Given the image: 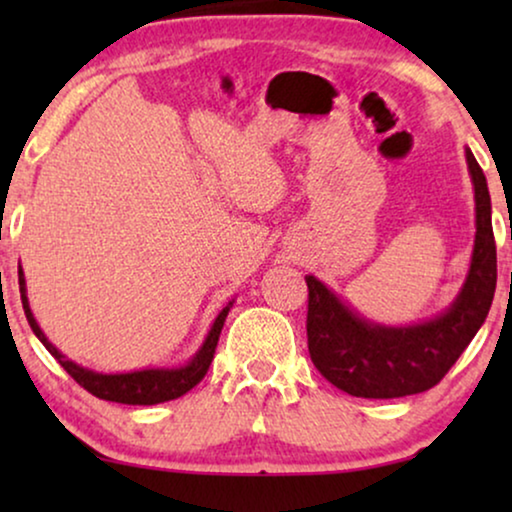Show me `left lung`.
<instances>
[{"label":"left lung","mask_w":512,"mask_h":512,"mask_svg":"<svg viewBox=\"0 0 512 512\" xmlns=\"http://www.w3.org/2000/svg\"><path fill=\"white\" fill-rule=\"evenodd\" d=\"M466 163L475 191V242L464 286L445 312L410 326L375 324L317 277H305L312 363L349 396L401 398L436 387L485 324L496 289L492 200L468 146Z\"/></svg>","instance_id":"1"}]
</instances>
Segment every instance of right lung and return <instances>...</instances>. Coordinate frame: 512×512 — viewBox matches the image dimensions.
Segmentation results:
<instances>
[{"mask_svg": "<svg viewBox=\"0 0 512 512\" xmlns=\"http://www.w3.org/2000/svg\"><path fill=\"white\" fill-rule=\"evenodd\" d=\"M18 284H20V300H23L25 317H27V321H30L34 335L41 340V345H44L48 352L58 359L60 366L65 368L83 389L90 391V394L97 398H104V401L125 403V405H156V403L174 401V398L184 396L186 391H191L195 384H198L202 377L207 375L209 366H212L216 342H219L223 321H226L230 307H233V300L223 307V310L219 312V317L214 319L212 328H209L205 342H202L198 352H195L191 359L184 363V366L144 368V370H132V373H95V370L83 368V366H79V363H74L72 359H67V356L46 338L44 331H41L37 319H34V314L30 310V300H27L23 268L18 270Z\"/></svg>", "mask_w": 512, "mask_h": 512, "instance_id": "1", "label": "right lung"}]
</instances>
